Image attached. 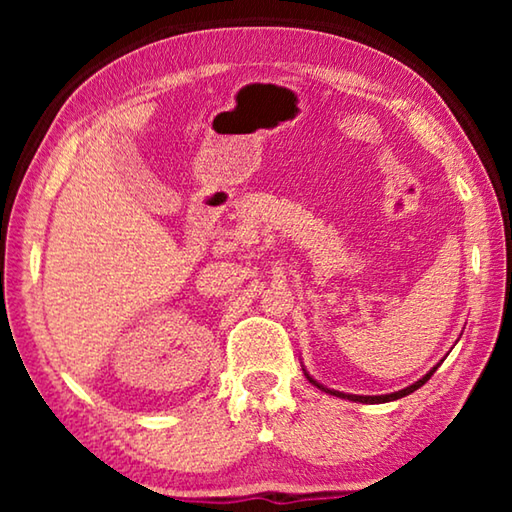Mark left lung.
Here are the masks:
<instances>
[{
	"label": "left lung",
	"mask_w": 512,
	"mask_h": 512,
	"mask_svg": "<svg viewBox=\"0 0 512 512\" xmlns=\"http://www.w3.org/2000/svg\"><path fill=\"white\" fill-rule=\"evenodd\" d=\"M436 370H438V366H436V368H431V370L427 372V375H424L422 379H418V381H415V384H411V386H406V388H402V391H397V393H388V395H350V393H339V391H332V388H325L323 384H318V381H316V379H311V377L307 375V372H305V375H307V379L311 381V384H314V386H318V388H320V391H325V393H329V395L343 397V400H350V402H361V404H384V402H393V400H400V397H406V395H411L413 391H418V388H420V386H424V384H427V381L431 379V375H433V372H436Z\"/></svg>",
	"instance_id": "obj_1"
}]
</instances>
